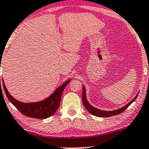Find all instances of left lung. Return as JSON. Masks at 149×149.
<instances>
[{"label": "left lung", "mask_w": 149, "mask_h": 149, "mask_svg": "<svg viewBox=\"0 0 149 149\" xmlns=\"http://www.w3.org/2000/svg\"><path fill=\"white\" fill-rule=\"evenodd\" d=\"M139 94V93H138ZM138 94L136 95V97L133 99L131 102H130L127 104H126L125 106H124L123 107L120 108V109H116V110L113 111H102L100 109H97V108L92 107V106L88 102V100H87L86 97V92H85V88L84 85H83V94H82V100H83V103L85 109L88 111L92 115L97 116V117H102V118H107V117H110L112 116H116L118 115V114L121 113L125 111L127 109V108L129 107L130 104L132 103L133 102H134V100H136V97L138 96Z\"/></svg>", "instance_id": "left-lung-1"}]
</instances>
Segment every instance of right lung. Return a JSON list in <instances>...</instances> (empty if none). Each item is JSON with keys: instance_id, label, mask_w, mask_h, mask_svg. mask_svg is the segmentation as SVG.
<instances>
[{"instance_id": "right-lung-1", "label": "right lung", "mask_w": 149, "mask_h": 149, "mask_svg": "<svg viewBox=\"0 0 149 149\" xmlns=\"http://www.w3.org/2000/svg\"><path fill=\"white\" fill-rule=\"evenodd\" d=\"M71 81V79L66 80L61 86L56 89L50 96L45 99V100L37 102H31V103H25L15 100L9 93L7 90L6 85L3 79V85L5 92L8 100L17 109L24 115L30 118L38 119H45L52 116L55 113L60 104L61 95L64 91L65 87ZM1 83V79H0Z\"/></svg>"}]
</instances>
